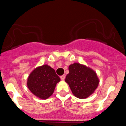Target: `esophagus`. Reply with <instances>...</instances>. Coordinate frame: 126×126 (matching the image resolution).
Returning a JSON list of instances; mask_svg holds the SVG:
<instances>
[{"label":"esophagus","instance_id":"34e87169","mask_svg":"<svg viewBox=\"0 0 126 126\" xmlns=\"http://www.w3.org/2000/svg\"><path fill=\"white\" fill-rule=\"evenodd\" d=\"M60 78H61V79L62 80H64L65 79V75H62V76H61V77H60Z\"/></svg>","mask_w":126,"mask_h":126}]
</instances>
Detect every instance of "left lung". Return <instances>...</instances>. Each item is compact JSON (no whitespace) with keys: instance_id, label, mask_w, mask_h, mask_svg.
Instances as JSON below:
<instances>
[{"instance_id":"obj_1","label":"left lung","mask_w":126,"mask_h":126,"mask_svg":"<svg viewBox=\"0 0 126 126\" xmlns=\"http://www.w3.org/2000/svg\"><path fill=\"white\" fill-rule=\"evenodd\" d=\"M69 71L65 82L74 96L84 99L93 93L99 83L98 78L93 70L79 63H74L69 66Z\"/></svg>"}]
</instances>
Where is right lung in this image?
Listing matches in <instances>:
<instances>
[{
    "label": "right lung",
    "instance_id": "right-lung-1",
    "mask_svg": "<svg viewBox=\"0 0 126 126\" xmlns=\"http://www.w3.org/2000/svg\"><path fill=\"white\" fill-rule=\"evenodd\" d=\"M60 81L55 70L49 65H43L32 71L28 78L27 86L33 94L45 100L53 94Z\"/></svg>",
    "mask_w": 126,
    "mask_h": 126
}]
</instances>
